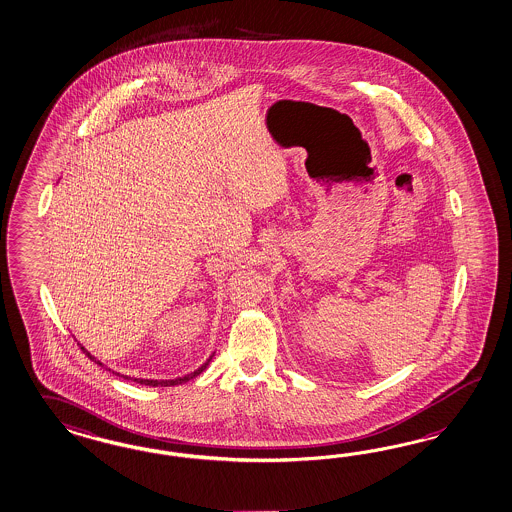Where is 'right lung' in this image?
I'll list each match as a JSON object with an SVG mask.
<instances>
[{"instance_id":"1","label":"right lung","mask_w":512,"mask_h":512,"mask_svg":"<svg viewBox=\"0 0 512 512\" xmlns=\"http://www.w3.org/2000/svg\"><path fill=\"white\" fill-rule=\"evenodd\" d=\"M82 350H84V348H82ZM86 351V350H84ZM86 355H88L89 359H91V361H95V363H97V365H103V363H101V361H97V359H95V357H93V355H91V353H88V351H86ZM211 357H213V355H211ZM211 357H209V359H207V361H205L204 365L200 366V368H198V370H194V372H190V374H187V376H183V378H177V380H134V381H138V383H142V385H149V387H170V385H179V383H185V381H189V380H192V378H196V376H198V374H202V372H204L205 368H207V365H209V361H211Z\"/></svg>"}]
</instances>
